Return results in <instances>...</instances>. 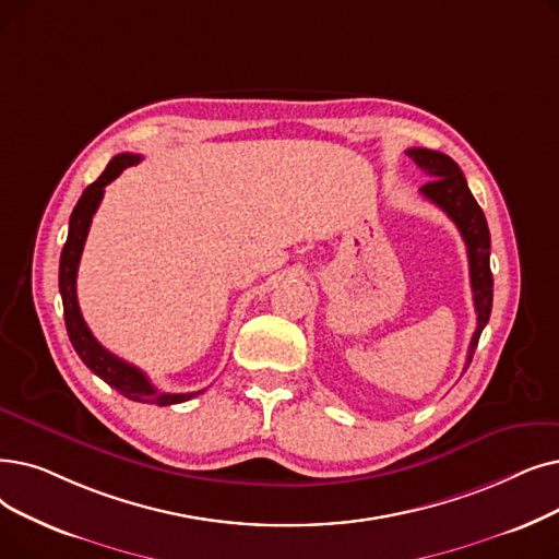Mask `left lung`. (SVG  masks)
<instances>
[{"label":"left lung","mask_w":559,"mask_h":559,"mask_svg":"<svg viewBox=\"0 0 559 559\" xmlns=\"http://www.w3.org/2000/svg\"><path fill=\"white\" fill-rule=\"evenodd\" d=\"M406 155L414 159L429 178H433L431 182L420 187L423 197L433 205H439L450 216V219L456 224L461 237L466 241L471 287H473V301L477 312V329L471 337L468 358H466V368H468L475 347L479 343L481 329L487 326L491 306H493V276H491V264H489V255H491L489 226H487V219H484L481 207L477 205L475 197L468 189L464 174H461L459 164L452 157L436 151H427V148H408Z\"/></svg>","instance_id":"8db88e82"}]
</instances>
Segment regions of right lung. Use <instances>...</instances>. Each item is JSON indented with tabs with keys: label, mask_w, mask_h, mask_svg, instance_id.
Wrapping results in <instances>:
<instances>
[{
	"label": "right lung",
	"mask_w": 559,
	"mask_h": 559,
	"mask_svg": "<svg viewBox=\"0 0 559 559\" xmlns=\"http://www.w3.org/2000/svg\"><path fill=\"white\" fill-rule=\"evenodd\" d=\"M139 162H141V155H132V153L116 155L107 164L103 176L84 189L82 199L78 201L75 210H72V214H70L68 239L63 245L61 262H59V293L63 299V320H66L68 337H70L72 347H75L78 356L84 360V366L93 374H98L105 383L116 388L120 395L132 400V402L171 406V404H180V402L197 397L203 391H197V393H162V391H157V388L151 383V379L145 377L139 368L130 366V362H126L123 358L114 356L98 343V340L93 337V333L88 331V326L82 318L80 304H78V266H80L84 241H86V235H88V228L93 222V214H95V210H98V205L105 197V187L123 174L128 166H134Z\"/></svg>",
	"instance_id": "right-lung-1"
}]
</instances>
